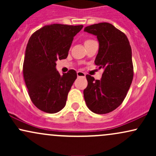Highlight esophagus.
<instances>
[{
    "label": "esophagus",
    "mask_w": 156,
    "mask_h": 156,
    "mask_svg": "<svg viewBox=\"0 0 156 156\" xmlns=\"http://www.w3.org/2000/svg\"><path fill=\"white\" fill-rule=\"evenodd\" d=\"M77 76L78 77H85L86 76V74L83 72H80V71H78L77 72Z\"/></svg>",
    "instance_id": "obj_1"
}]
</instances>
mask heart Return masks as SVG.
<instances>
[{"mask_svg":"<svg viewBox=\"0 0 156 156\" xmlns=\"http://www.w3.org/2000/svg\"><path fill=\"white\" fill-rule=\"evenodd\" d=\"M89 41H91V39H87V40H85V42H84V44L87 43V42H89Z\"/></svg>","mask_w":156,"mask_h":156,"instance_id":"1","label":"heart"}]
</instances>
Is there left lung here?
I'll return each instance as SVG.
<instances>
[{"label": "left lung", "instance_id": "obj_1", "mask_svg": "<svg viewBox=\"0 0 156 156\" xmlns=\"http://www.w3.org/2000/svg\"><path fill=\"white\" fill-rule=\"evenodd\" d=\"M84 31L97 36L99 51L94 63L103 69L101 80L86 76L84 100L92 112L108 114L122 104L133 80L131 47L126 35L108 23L87 26Z\"/></svg>", "mask_w": 156, "mask_h": 156}]
</instances>
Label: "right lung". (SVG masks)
Listing matches in <instances>:
<instances>
[{"instance_id":"right-lung-1","label":"right lung","mask_w":156,"mask_h":156,"mask_svg":"<svg viewBox=\"0 0 156 156\" xmlns=\"http://www.w3.org/2000/svg\"><path fill=\"white\" fill-rule=\"evenodd\" d=\"M83 27V25H48L30 37L23 73L30 98L39 110L54 114L65 106L77 73L69 69L61 76L55 69V62L67 58L73 38Z\"/></svg>"}]
</instances>
